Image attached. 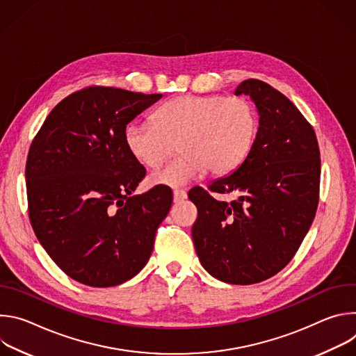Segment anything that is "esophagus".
<instances>
[{"label":"esophagus","instance_id":"34e87169","mask_svg":"<svg viewBox=\"0 0 356 356\" xmlns=\"http://www.w3.org/2000/svg\"><path fill=\"white\" fill-rule=\"evenodd\" d=\"M184 198H187V193L184 190H175L173 191V201L175 202H180Z\"/></svg>","mask_w":356,"mask_h":356}]
</instances>
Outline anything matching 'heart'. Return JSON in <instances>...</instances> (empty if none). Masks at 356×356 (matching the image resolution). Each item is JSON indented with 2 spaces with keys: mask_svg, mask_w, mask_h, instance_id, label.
Instances as JSON below:
<instances>
[{
  "mask_svg": "<svg viewBox=\"0 0 356 356\" xmlns=\"http://www.w3.org/2000/svg\"><path fill=\"white\" fill-rule=\"evenodd\" d=\"M152 124L129 122L124 142L140 166L156 169L179 147L180 156L149 176L150 186L177 188L202 173L234 172L255 145L259 118L246 98L184 94L159 106Z\"/></svg>",
  "mask_w": 356,
  "mask_h": 356,
  "instance_id": "obj_1",
  "label": "heart"
}]
</instances>
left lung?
<instances>
[{
    "instance_id": "8db88e82",
    "label": "left lung",
    "mask_w": 356,
    "mask_h": 356,
    "mask_svg": "<svg viewBox=\"0 0 356 356\" xmlns=\"http://www.w3.org/2000/svg\"><path fill=\"white\" fill-rule=\"evenodd\" d=\"M235 94L255 103L258 136L232 175L188 191L198 211L191 235L211 276L253 284L279 273L307 235L318 206L321 161L313 127L286 95L257 79L242 81ZM211 191L236 198L218 202Z\"/></svg>"
}]
</instances>
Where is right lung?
<instances>
[{
	"label": "right lung",
	"instance_id": "add662e5",
	"mask_svg": "<svg viewBox=\"0 0 356 356\" xmlns=\"http://www.w3.org/2000/svg\"><path fill=\"white\" fill-rule=\"evenodd\" d=\"M162 94L91 86L62 99L32 140L26 169L32 228L72 279L118 286L138 275L172 207V190L132 195L145 168L124 142L125 127Z\"/></svg>",
	"mask_w": 356,
	"mask_h": 356
}]
</instances>
